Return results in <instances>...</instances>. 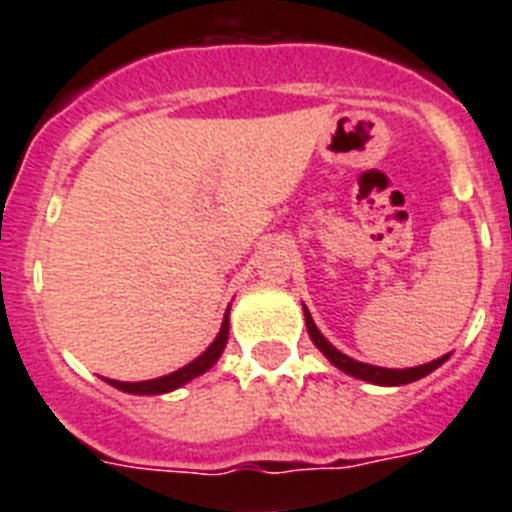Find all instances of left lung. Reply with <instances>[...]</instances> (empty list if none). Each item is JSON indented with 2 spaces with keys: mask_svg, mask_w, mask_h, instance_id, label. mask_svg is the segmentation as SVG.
<instances>
[{
  "mask_svg": "<svg viewBox=\"0 0 512 512\" xmlns=\"http://www.w3.org/2000/svg\"><path fill=\"white\" fill-rule=\"evenodd\" d=\"M305 325H307V333H310L312 343H315V346H318L325 356H328L330 364L338 366L341 372L351 374V377L366 379V382H372V384H387V387H395V384H410V382H415V379L425 377V374H431L433 369H438L443 361L449 359V356H441V359L428 361V364H420V366H410V369H382V366L361 364V361L341 354L336 346H330V343L325 341L323 333H320V330L315 328V323H312L307 307H305Z\"/></svg>",
  "mask_w": 512,
  "mask_h": 512,
  "instance_id": "8db88e82",
  "label": "left lung"
}]
</instances>
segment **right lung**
Returning a JSON list of instances; mask_svg holds the SVG:
<instances>
[{
	"label": "right lung",
	"instance_id": "right-lung-1",
	"mask_svg": "<svg viewBox=\"0 0 512 512\" xmlns=\"http://www.w3.org/2000/svg\"><path fill=\"white\" fill-rule=\"evenodd\" d=\"M228 325H230L228 312H225V320H223V325H220V333H217L215 341L210 343V348H207L202 356H197L192 364L182 366L179 372H171V374H166V377H158V379H148V382H115V379H107V382H110L112 387H117V390L130 392V395H164V392L176 390V387L187 384L189 379L205 374L207 369H210V366L220 359V354H223V348H225V341H228Z\"/></svg>",
	"mask_w": 512,
	"mask_h": 512
}]
</instances>
